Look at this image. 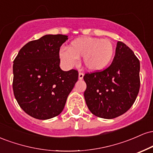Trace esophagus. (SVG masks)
<instances>
[{
    "mask_svg": "<svg viewBox=\"0 0 153 153\" xmlns=\"http://www.w3.org/2000/svg\"><path fill=\"white\" fill-rule=\"evenodd\" d=\"M83 76H84V74L82 73H81V72H80L78 74V78L80 80H82V78H83Z\"/></svg>",
    "mask_w": 153,
    "mask_h": 153,
    "instance_id": "esophagus-1",
    "label": "esophagus"
}]
</instances>
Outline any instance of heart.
<instances>
[{
	"instance_id": "1",
	"label": "heart",
	"mask_w": 153,
	"mask_h": 153,
	"mask_svg": "<svg viewBox=\"0 0 153 153\" xmlns=\"http://www.w3.org/2000/svg\"><path fill=\"white\" fill-rule=\"evenodd\" d=\"M115 47L108 39L80 37L71 42L68 50L59 51V58L68 67L75 65L82 57L84 65L88 71L97 72L106 68L113 59Z\"/></svg>"
}]
</instances>
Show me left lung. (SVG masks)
I'll list each match as a JSON object with an SVG mask.
<instances>
[{
    "instance_id": "8db88e82",
    "label": "left lung",
    "mask_w": 153,
    "mask_h": 153,
    "mask_svg": "<svg viewBox=\"0 0 153 153\" xmlns=\"http://www.w3.org/2000/svg\"><path fill=\"white\" fill-rule=\"evenodd\" d=\"M140 64L133 51L117 42L112 63L106 69L85 73V103L91 113L103 119H114L131 108L140 87Z\"/></svg>"
}]
</instances>
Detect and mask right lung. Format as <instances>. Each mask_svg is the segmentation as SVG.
Returning a JSON list of instances; mask_svg holds the SVG:
<instances>
[{
  "mask_svg": "<svg viewBox=\"0 0 153 153\" xmlns=\"http://www.w3.org/2000/svg\"><path fill=\"white\" fill-rule=\"evenodd\" d=\"M68 39L45 35L24 45L13 60V94L21 108L35 119L59 115L78 80V71L59 68V49Z\"/></svg>",
  "mask_w": 153,
  "mask_h": 153,
  "instance_id": "obj_1",
  "label": "right lung"
}]
</instances>
